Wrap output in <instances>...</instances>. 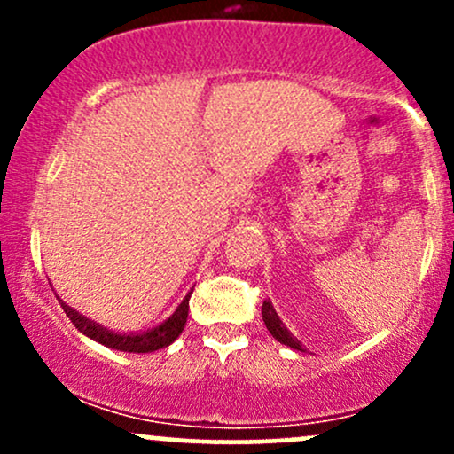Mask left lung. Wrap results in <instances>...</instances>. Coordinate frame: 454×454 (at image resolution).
<instances>
[{
    "label": "left lung",
    "instance_id": "obj_1",
    "mask_svg": "<svg viewBox=\"0 0 454 454\" xmlns=\"http://www.w3.org/2000/svg\"><path fill=\"white\" fill-rule=\"evenodd\" d=\"M262 320H264V325H267L270 335H273L279 343H284V346H290V348H293V350H303V348H301V341L296 340V337L288 331V328L281 325L279 316L275 314V309H273V305H270V301H264V305H262Z\"/></svg>",
    "mask_w": 454,
    "mask_h": 454
}]
</instances>
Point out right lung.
Returning <instances> with one entry per match:
<instances>
[{
	"instance_id": "add662e5",
	"label": "right lung",
	"mask_w": 454,
	"mask_h": 454,
	"mask_svg": "<svg viewBox=\"0 0 454 454\" xmlns=\"http://www.w3.org/2000/svg\"><path fill=\"white\" fill-rule=\"evenodd\" d=\"M190 296L192 293L181 301V305L176 307V311L168 317V320L161 322L160 326L151 328L147 333H114L111 328L98 325V322L90 320V317L78 314L76 309H72V307L66 305L61 299L59 303H61V309L66 311V316L72 320V325H74L82 335L91 337V340L102 343V346L113 348V350L140 354V352L161 350V348L170 346V343L181 335V331H184L187 322V311H190Z\"/></svg>"
}]
</instances>
